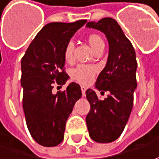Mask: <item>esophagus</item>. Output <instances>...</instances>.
Instances as JSON below:
<instances>
[{
	"label": "esophagus",
	"mask_w": 159,
	"mask_h": 159,
	"mask_svg": "<svg viewBox=\"0 0 159 159\" xmlns=\"http://www.w3.org/2000/svg\"><path fill=\"white\" fill-rule=\"evenodd\" d=\"M86 90L87 89L85 87H81V92H82V96H85L86 95Z\"/></svg>",
	"instance_id": "1"
}]
</instances>
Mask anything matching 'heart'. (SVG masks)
Returning a JSON list of instances; mask_svg holds the SVG:
<instances>
[{
  "mask_svg": "<svg viewBox=\"0 0 159 159\" xmlns=\"http://www.w3.org/2000/svg\"><path fill=\"white\" fill-rule=\"evenodd\" d=\"M88 41L94 51H96L102 48H104V42L100 35L96 34H89L88 37ZM73 50H74V44L73 42L69 41L64 50V60L68 63L73 60ZM96 72L95 66L87 65V64H80L77 66L75 69L71 71V77L80 84H88L91 81L93 77Z\"/></svg>",
  "mask_w": 159,
  "mask_h": 159,
  "instance_id": "1",
  "label": "heart"
}]
</instances>
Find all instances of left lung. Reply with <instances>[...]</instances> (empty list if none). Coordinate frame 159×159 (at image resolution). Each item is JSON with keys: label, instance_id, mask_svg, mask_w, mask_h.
Here are the masks:
<instances>
[{"label": "left lung", "instance_id": "1", "mask_svg": "<svg viewBox=\"0 0 159 159\" xmlns=\"http://www.w3.org/2000/svg\"><path fill=\"white\" fill-rule=\"evenodd\" d=\"M86 26L101 31L109 42L108 60L96 80L95 89L110 95L100 100L93 89L86 91L90 103L86 118L89 136L96 143H108L120 136L133 109L137 88L135 51L115 19L105 17L97 23L89 22Z\"/></svg>", "mask_w": 159, "mask_h": 159}]
</instances>
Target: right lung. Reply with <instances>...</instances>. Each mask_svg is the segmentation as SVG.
Listing matches in <instances>:
<instances>
[{
    "label": "right lung",
    "instance_id": "add662e5",
    "mask_svg": "<svg viewBox=\"0 0 159 159\" xmlns=\"http://www.w3.org/2000/svg\"><path fill=\"white\" fill-rule=\"evenodd\" d=\"M87 20L54 22L35 36L21 60L23 109L28 130L34 141L54 147L64 140L65 124L80 97L79 84L71 82L63 92L54 94L55 84L63 86L69 79L64 70L66 44Z\"/></svg>",
    "mask_w": 159,
    "mask_h": 159
}]
</instances>
